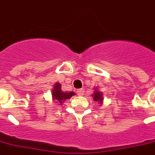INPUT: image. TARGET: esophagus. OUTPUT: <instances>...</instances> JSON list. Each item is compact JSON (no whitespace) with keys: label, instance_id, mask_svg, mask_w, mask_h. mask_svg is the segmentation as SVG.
Listing matches in <instances>:
<instances>
[{"label":"esophagus","instance_id":"1","mask_svg":"<svg viewBox=\"0 0 155 155\" xmlns=\"http://www.w3.org/2000/svg\"><path fill=\"white\" fill-rule=\"evenodd\" d=\"M76 93H77V95H83L84 94V89H80V90L76 91Z\"/></svg>","mask_w":155,"mask_h":155}]
</instances>
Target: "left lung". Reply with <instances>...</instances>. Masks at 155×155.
Returning <instances> with one entry per match:
<instances>
[{
	"label": "left lung",
	"instance_id": "obj_1",
	"mask_svg": "<svg viewBox=\"0 0 155 155\" xmlns=\"http://www.w3.org/2000/svg\"><path fill=\"white\" fill-rule=\"evenodd\" d=\"M93 99L95 101L99 102L100 104L102 103V101L104 100V98H103V93L99 91H95L94 94H93Z\"/></svg>",
	"mask_w": 155,
	"mask_h": 155
}]
</instances>
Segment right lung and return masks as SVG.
I'll use <instances>...</instances> for the list:
<instances>
[{
	"mask_svg": "<svg viewBox=\"0 0 155 155\" xmlns=\"http://www.w3.org/2000/svg\"><path fill=\"white\" fill-rule=\"evenodd\" d=\"M51 94H52L53 99L57 100V103H59L60 104H62L65 99H70L72 95H75V93L73 91L72 92H64L61 90V85L59 83H56L55 84Z\"/></svg>",
	"mask_w": 155,
	"mask_h": 155,
	"instance_id": "1",
	"label": "right lung"
}]
</instances>
